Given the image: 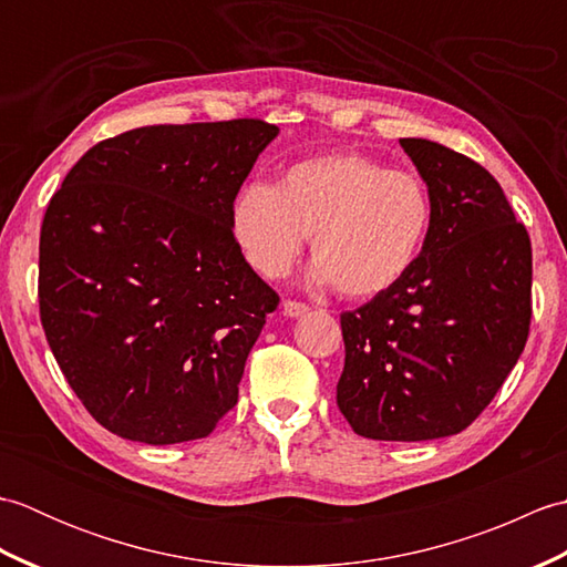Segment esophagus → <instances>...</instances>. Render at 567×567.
Masks as SVG:
<instances>
[{"label": "esophagus", "mask_w": 567, "mask_h": 567, "mask_svg": "<svg viewBox=\"0 0 567 567\" xmlns=\"http://www.w3.org/2000/svg\"><path fill=\"white\" fill-rule=\"evenodd\" d=\"M282 311H285V317L299 319V317H305V315H307L309 307H307V305H302V302H292V299H285V302H282Z\"/></svg>", "instance_id": "1"}]
</instances>
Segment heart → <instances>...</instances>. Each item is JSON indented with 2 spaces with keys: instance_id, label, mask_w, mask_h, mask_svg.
<instances>
[{
  "instance_id": "heart-1",
  "label": "heart",
  "mask_w": 567,
  "mask_h": 567,
  "mask_svg": "<svg viewBox=\"0 0 567 567\" xmlns=\"http://www.w3.org/2000/svg\"><path fill=\"white\" fill-rule=\"evenodd\" d=\"M433 219L424 179L358 153L287 165L275 187L250 183L231 207V231L262 277H280L311 236L309 280L368 299L414 268Z\"/></svg>"
}]
</instances>
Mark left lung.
Returning <instances> with one entry per match:
<instances>
[{"label": "left lung", "instance_id": "obj_1", "mask_svg": "<svg viewBox=\"0 0 567 567\" xmlns=\"http://www.w3.org/2000/svg\"><path fill=\"white\" fill-rule=\"evenodd\" d=\"M433 204L414 268L341 315V414L375 441L461 433L519 360L532 321V240L483 165L402 138Z\"/></svg>", "mask_w": 567, "mask_h": 567}]
</instances>
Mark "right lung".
Listing matches in <instances>:
<instances>
[{"label":"right lung","instance_id":"add662e5","mask_svg":"<svg viewBox=\"0 0 567 567\" xmlns=\"http://www.w3.org/2000/svg\"><path fill=\"white\" fill-rule=\"evenodd\" d=\"M277 134L258 118L126 131L84 153L48 204L45 339L116 436L195 441L234 409L280 297L240 252L231 207Z\"/></svg>","mask_w":567,"mask_h":567}]
</instances>
